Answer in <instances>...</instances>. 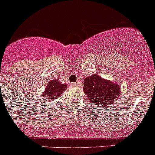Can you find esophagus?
I'll use <instances>...</instances> for the list:
<instances>
[{
    "instance_id": "esophagus-1",
    "label": "esophagus",
    "mask_w": 155,
    "mask_h": 155,
    "mask_svg": "<svg viewBox=\"0 0 155 155\" xmlns=\"http://www.w3.org/2000/svg\"><path fill=\"white\" fill-rule=\"evenodd\" d=\"M78 83L77 82H75V83H71V87H77Z\"/></svg>"
}]
</instances>
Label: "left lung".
Instances as JSON below:
<instances>
[{
    "mask_svg": "<svg viewBox=\"0 0 155 155\" xmlns=\"http://www.w3.org/2000/svg\"><path fill=\"white\" fill-rule=\"evenodd\" d=\"M84 92L96 107H108L117 101L120 95L118 85L97 74L87 76L84 80Z\"/></svg>",
    "mask_w": 155,
    "mask_h": 155,
    "instance_id": "8db88e82",
    "label": "left lung"
}]
</instances>
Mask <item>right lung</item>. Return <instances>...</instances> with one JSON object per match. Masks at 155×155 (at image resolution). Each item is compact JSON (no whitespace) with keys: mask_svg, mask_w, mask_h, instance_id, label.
<instances>
[{"mask_svg":"<svg viewBox=\"0 0 155 155\" xmlns=\"http://www.w3.org/2000/svg\"><path fill=\"white\" fill-rule=\"evenodd\" d=\"M66 88L67 84H61L56 79H51L48 82L45 91L42 94V97H46L49 101H54L63 94Z\"/></svg>","mask_w":155,"mask_h":155,"instance_id":"add662e5","label":"right lung"}]
</instances>
